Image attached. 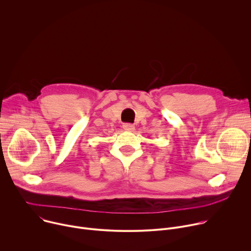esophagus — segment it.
<instances>
[{"instance_id": "obj_1", "label": "esophagus", "mask_w": 251, "mask_h": 251, "mask_svg": "<svg viewBox=\"0 0 251 251\" xmlns=\"http://www.w3.org/2000/svg\"><path fill=\"white\" fill-rule=\"evenodd\" d=\"M123 128H124V130L131 132V131H133L135 129V126L130 124V123H125V124H123Z\"/></svg>"}]
</instances>
